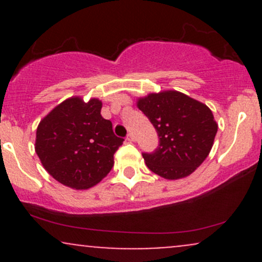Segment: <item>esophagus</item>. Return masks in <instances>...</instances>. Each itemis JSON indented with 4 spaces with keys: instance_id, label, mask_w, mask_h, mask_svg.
Wrapping results in <instances>:
<instances>
[{
    "instance_id": "34e87169",
    "label": "esophagus",
    "mask_w": 262,
    "mask_h": 262,
    "mask_svg": "<svg viewBox=\"0 0 262 262\" xmlns=\"http://www.w3.org/2000/svg\"><path fill=\"white\" fill-rule=\"evenodd\" d=\"M127 140H128V141H134V140H135L134 134H133V133H129V134L127 135Z\"/></svg>"
}]
</instances>
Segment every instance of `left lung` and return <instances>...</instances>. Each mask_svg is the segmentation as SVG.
<instances>
[{
    "label": "left lung",
    "mask_w": 262,
    "mask_h": 262,
    "mask_svg": "<svg viewBox=\"0 0 262 262\" xmlns=\"http://www.w3.org/2000/svg\"><path fill=\"white\" fill-rule=\"evenodd\" d=\"M159 135V148L143 154L146 166L166 180H180L194 172L214 143L218 124L212 111L185 93L166 90L137 100Z\"/></svg>",
    "instance_id": "left-lung-1"
}]
</instances>
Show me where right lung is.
<instances>
[{
  "instance_id": "obj_1",
  "label": "right lung",
  "mask_w": 262,
  "mask_h": 262,
  "mask_svg": "<svg viewBox=\"0 0 262 262\" xmlns=\"http://www.w3.org/2000/svg\"><path fill=\"white\" fill-rule=\"evenodd\" d=\"M102 101L73 96L54 107L37 128L35 152L50 176L74 189H89L113 167L123 144L101 116Z\"/></svg>"
}]
</instances>
